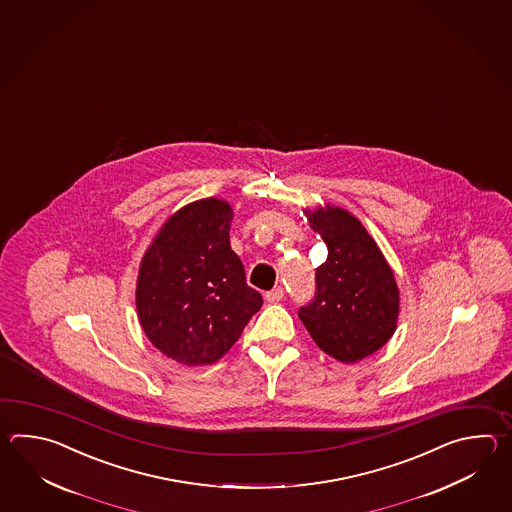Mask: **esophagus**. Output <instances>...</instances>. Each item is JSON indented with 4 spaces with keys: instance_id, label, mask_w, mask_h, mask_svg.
I'll return each mask as SVG.
<instances>
[{
    "instance_id": "obj_1",
    "label": "esophagus",
    "mask_w": 512,
    "mask_h": 512,
    "mask_svg": "<svg viewBox=\"0 0 512 512\" xmlns=\"http://www.w3.org/2000/svg\"><path fill=\"white\" fill-rule=\"evenodd\" d=\"M283 296H285V291H283V287H274V289H271L269 293L265 294L267 302H271V304H276V302H280V300H283Z\"/></svg>"
}]
</instances>
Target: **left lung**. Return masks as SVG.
Segmentation results:
<instances>
[{
    "mask_svg": "<svg viewBox=\"0 0 512 512\" xmlns=\"http://www.w3.org/2000/svg\"><path fill=\"white\" fill-rule=\"evenodd\" d=\"M309 223L326 241L327 260L316 269L315 296L298 316L318 348L340 362H357L392 337L399 289L359 219L329 207L318 208Z\"/></svg>",
    "mask_w": 512,
    "mask_h": 512,
    "instance_id": "8db88e82",
    "label": "left lung"
}]
</instances>
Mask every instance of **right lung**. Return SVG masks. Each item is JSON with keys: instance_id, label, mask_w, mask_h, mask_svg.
<instances>
[{"instance_id": "right-lung-1", "label": "right lung", "mask_w": 512, "mask_h": 512, "mask_svg": "<svg viewBox=\"0 0 512 512\" xmlns=\"http://www.w3.org/2000/svg\"><path fill=\"white\" fill-rule=\"evenodd\" d=\"M230 221L232 208L216 197L181 208L141 263L142 329L155 348L186 366L221 359L263 304L230 249Z\"/></svg>"}]
</instances>
